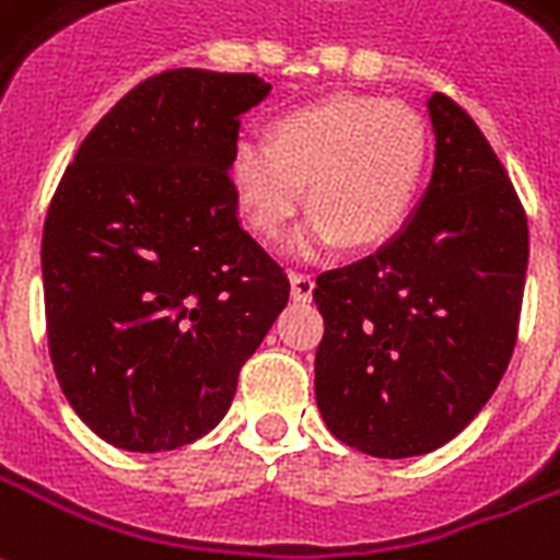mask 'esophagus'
<instances>
[{"label":"esophagus","instance_id":"esophagus-1","mask_svg":"<svg viewBox=\"0 0 560 560\" xmlns=\"http://www.w3.org/2000/svg\"><path fill=\"white\" fill-rule=\"evenodd\" d=\"M314 293V276L308 272H291V296L293 302H308Z\"/></svg>","mask_w":560,"mask_h":560}]
</instances>
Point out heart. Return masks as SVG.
Listing matches in <instances>:
<instances>
[{"mask_svg": "<svg viewBox=\"0 0 560 560\" xmlns=\"http://www.w3.org/2000/svg\"><path fill=\"white\" fill-rule=\"evenodd\" d=\"M430 132L412 106L332 94L281 115L267 139L231 153L240 213L260 237H279L300 207L314 213L288 243L312 258L341 240L371 248L400 231L428 172Z\"/></svg>", "mask_w": 560, "mask_h": 560, "instance_id": "obj_1", "label": "heart"}]
</instances>
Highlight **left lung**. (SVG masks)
Listing matches in <instances>:
<instances>
[{
    "label": "left lung",
    "mask_w": 560,
    "mask_h": 560,
    "mask_svg": "<svg viewBox=\"0 0 560 560\" xmlns=\"http://www.w3.org/2000/svg\"><path fill=\"white\" fill-rule=\"evenodd\" d=\"M436 163L424 196L371 258L317 276L326 332L317 409L335 439L421 457L469 428L511 362L528 222L478 124L430 94Z\"/></svg>",
    "instance_id": "left-lung-1"
}]
</instances>
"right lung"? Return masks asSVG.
<instances>
[{"mask_svg": "<svg viewBox=\"0 0 560 560\" xmlns=\"http://www.w3.org/2000/svg\"><path fill=\"white\" fill-rule=\"evenodd\" d=\"M255 73L177 68L85 136L44 222L49 359L73 412L124 451H175L225 418L291 296L240 225L231 153Z\"/></svg>", "mask_w": 560, "mask_h": 560, "instance_id": "add662e5", "label": "right lung"}]
</instances>
